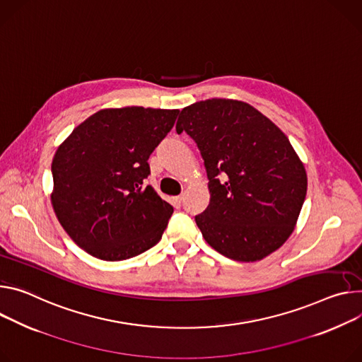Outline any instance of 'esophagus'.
Wrapping results in <instances>:
<instances>
[{
  "label": "esophagus",
  "instance_id": "1",
  "mask_svg": "<svg viewBox=\"0 0 362 362\" xmlns=\"http://www.w3.org/2000/svg\"><path fill=\"white\" fill-rule=\"evenodd\" d=\"M182 201H183V196H175V198H172V204L176 206V208H180L182 205Z\"/></svg>",
  "mask_w": 362,
  "mask_h": 362
}]
</instances>
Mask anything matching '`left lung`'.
<instances>
[{
  "instance_id": "obj_1",
  "label": "left lung",
  "mask_w": 362,
  "mask_h": 362,
  "mask_svg": "<svg viewBox=\"0 0 362 362\" xmlns=\"http://www.w3.org/2000/svg\"><path fill=\"white\" fill-rule=\"evenodd\" d=\"M196 143L211 202L196 215L205 241L235 261H258L293 233L308 189L303 163L283 131L251 105L214 100L182 110L177 124Z\"/></svg>"
}]
</instances>
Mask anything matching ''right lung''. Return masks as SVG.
I'll list each match as a JSON object with an SVG mask.
<instances>
[{
  "instance_id": "add662e5",
  "label": "right lung",
  "mask_w": 362,
  "mask_h": 362,
  "mask_svg": "<svg viewBox=\"0 0 362 362\" xmlns=\"http://www.w3.org/2000/svg\"><path fill=\"white\" fill-rule=\"evenodd\" d=\"M179 110H101L78 125L52 161L54 214L92 257L121 261L154 247L173 206L146 185L148 157Z\"/></svg>"
}]
</instances>
